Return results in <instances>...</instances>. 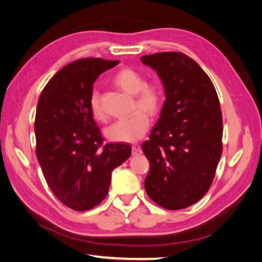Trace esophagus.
I'll return each mask as SVG.
<instances>
[{
	"mask_svg": "<svg viewBox=\"0 0 262 262\" xmlns=\"http://www.w3.org/2000/svg\"><path fill=\"white\" fill-rule=\"evenodd\" d=\"M141 153H142V149L140 148V146H137V145L132 146V154L134 155V157H136V155H140Z\"/></svg>",
	"mask_w": 262,
	"mask_h": 262,
	"instance_id": "obj_1",
	"label": "esophagus"
}]
</instances>
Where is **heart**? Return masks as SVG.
<instances>
[{
    "instance_id": "obj_1",
    "label": "heart",
    "mask_w": 262,
    "mask_h": 262,
    "mask_svg": "<svg viewBox=\"0 0 262 262\" xmlns=\"http://www.w3.org/2000/svg\"><path fill=\"white\" fill-rule=\"evenodd\" d=\"M113 81L120 90L134 96V110H139L105 128L104 135L113 142H136L147 132L149 126L147 114L154 116L159 113L163 102V88L159 82H145L141 72L130 68L119 70ZM90 111L98 121L107 120V115L97 91H93L90 97Z\"/></svg>"
}]
</instances>
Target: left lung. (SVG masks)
<instances>
[{
    "mask_svg": "<svg viewBox=\"0 0 262 262\" xmlns=\"http://www.w3.org/2000/svg\"><path fill=\"white\" fill-rule=\"evenodd\" d=\"M162 81L165 101L142 149L149 162L145 190L161 207L193 205L208 191L222 155L223 119L208 75L187 55L141 57Z\"/></svg>",
    "mask_w": 262,
    "mask_h": 262,
    "instance_id": "left-lung-1",
    "label": "left lung"
}]
</instances>
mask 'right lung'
I'll return each instance as SVG.
<instances>
[{
    "label": "right lung",
    "mask_w": 262,
    "mask_h": 262,
    "mask_svg": "<svg viewBox=\"0 0 262 262\" xmlns=\"http://www.w3.org/2000/svg\"><path fill=\"white\" fill-rule=\"evenodd\" d=\"M119 60L82 58L64 66L43 88L36 119V154L60 203L83 211L105 198L111 172L130 157L124 143L103 145L90 111L93 83Z\"/></svg>",
    "instance_id": "1"
}]
</instances>
